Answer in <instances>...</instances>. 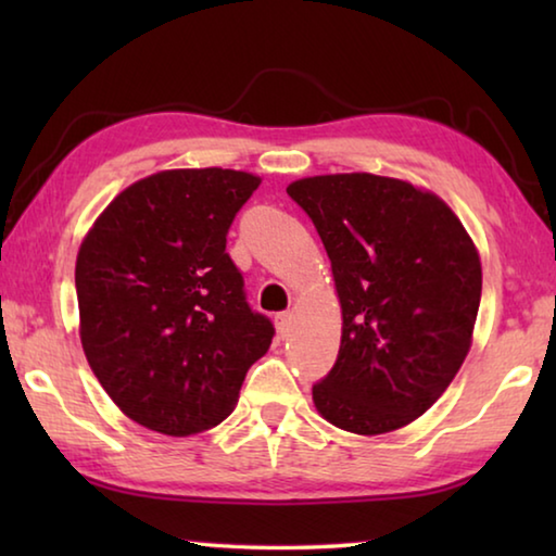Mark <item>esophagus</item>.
Wrapping results in <instances>:
<instances>
[{"mask_svg": "<svg viewBox=\"0 0 556 556\" xmlns=\"http://www.w3.org/2000/svg\"><path fill=\"white\" fill-rule=\"evenodd\" d=\"M277 331L281 338H287L291 333V314L289 312L277 316Z\"/></svg>", "mask_w": 556, "mask_h": 556, "instance_id": "34e87169", "label": "esophagus"}]
</instances>
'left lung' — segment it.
<instances>
[{
	"label": "left lung",
	"instance_id": "1",
	"mask_svg": "<svg viewBox=\"0 0 556 556\" xmlns=\"http://www.w3.org/2000/svg\"><path fill=\"white\" fill-rule=\"evenodd\" d=\"M287 193L331 260L343 328L316 412L361 437L421 417L464 365L481 304V257L437 193L378 174L306 176Z\"/></svg>",
	"mask_w": 556,
	"mask_h": 556
}]
</instances>
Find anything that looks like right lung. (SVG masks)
<instances>
[{
  "mask_svg": "<svg viewBox=\"0 0 556 556\" xmlns=\"http://www.w3.org/2000/svg\"><path fill=\"white\" fill-rule=\"evenodd\" d=\"M262 178L166 168L98 215L75 260L80 343L122 414L166 437L218 427L250 365L269 351L225 252L230 223Z\"/></svg>",
  "mask_w": 556,
  "mask_h": 556,
  "instance_id": "add662e5",
  "label": "right lung"
}]
</instances>
